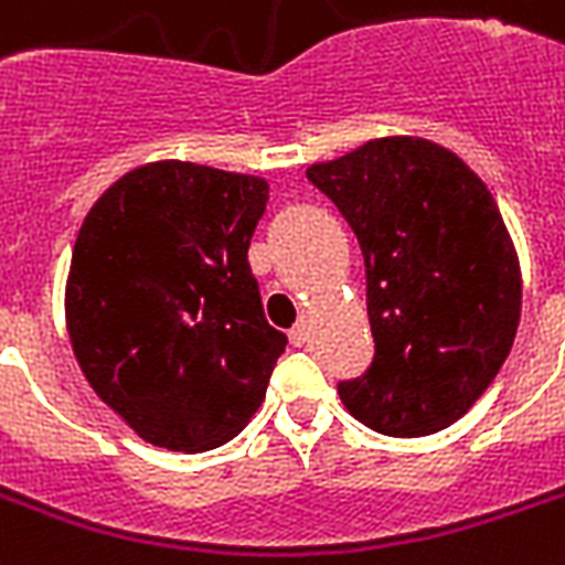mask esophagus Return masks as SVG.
I'll list each match as a JSON object with an SVG mask.
<instances>
[{
    "label": "esophagus",
    "instance_id": "1",
    "mask_svg": "<svg viewBox=\"0 0 565 565\" xmlns=\"http://www.w3.org/2000/svg\"><path fill=\"white\" fill-rule=\"evenodd\" d=\"M308 338H311V326H308V317H301V320L290 329V343L292 347H305Z\"/></svg>",
    "mask_w": 565,
    "mask_h": 565
}]
</instances>
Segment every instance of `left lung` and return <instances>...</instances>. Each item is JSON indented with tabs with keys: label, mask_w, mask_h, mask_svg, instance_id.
I'll return each mask as SVG.
<instances>
[{
	"label": "left lung",
	"mask_w": 565,
	"mask_h": 565,
	"mask_svg": "<svg viewBox=\"0 0 565 565\" xmlns=\"http://www.w3.org/2000/svg\"><path fill=\"white\" fill-rule=\"evenodd\" d=\"M359 236L373 361L338 382L382 436H433L468 412L510 355L522 275L492 192L424 139H379L308 168Z\"/></svg>",
	"instance_id": "left-lung-1"
}]
</instances>
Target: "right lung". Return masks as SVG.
Instances as JSON below:
<instances>
[{"label":"right lung","instance_id":"add662e5","mask_svg":"<svg viewBox=\"0 0 565 565\" xmlns=\"http://www.w3.org/2000/svg\"><path fill=\"white\" fill-rule=\"evenodd\" d=\"M266 198L260 178L153 162L82 222L67 278L73 352L97 397L150 445L213 450L264 403L287 347L248 266Z\"/></svg>","mask_w":565,"mask_h":565}]
</instances>
